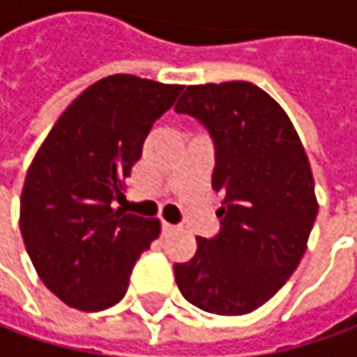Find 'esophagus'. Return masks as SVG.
<instances>
[{
  "instance_id": "34e87169",
  "label": "esophagus",
  "mask_w": 357,
  "mask_h": 357,
  "mask_svg": "<svg viewBox=\"0 0 357 357\" xmlns=\"http://www.w3.org/2000/svg\"><path fill=\"white\" fill-rule=\"evenodd\" d=\"M174 225H171V222H167V220H162V230H165V232H171V230H174Z\"/></svg>"
}]
</instances>
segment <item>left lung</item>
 Masks as SVG:
<instances>
[{"mask_svg": "<svg viewBox=\"0 0 357 357\" xmlns=\"http://www.w3.org/2000/svg\"><path fill=\"white\" fill-rule=\"evenodd\" d=\"M197 117L216 144L213 188L225 192L222 230L197 238L174 264L181 294L197 308L242 316L266 304L308 248L318 214L314 176L290 117L248 81L188 85L174 107Z\"/></svg>", "mask_w": 357, "mask_h": 357, "instance_id": "8db88e82", "label": "left lung"}]
</instances>
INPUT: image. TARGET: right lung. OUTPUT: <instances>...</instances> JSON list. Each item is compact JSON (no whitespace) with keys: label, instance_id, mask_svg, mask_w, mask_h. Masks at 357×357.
Wrapping results in <instances>:
<instances>
[{"label":"right lung","instance_id":"1","mask_svg":"<svg viewBox=\"0 0 357 357\" xmlns=\"http://www.w3.org/2000/svg\"><path fill=\"white\" fill-rule=\"evenodd\" d=\"M181 91L125 73L103 77L71 101L35 153L21 190V236L37 276L63 304L83 312L117 304L135 262L158 238V218L111 202Z\"/></svg>","mask_w":357,"mask_h":357}]
</instances>
